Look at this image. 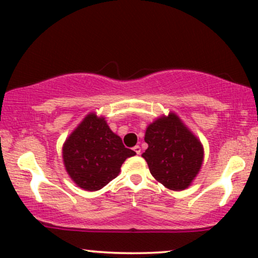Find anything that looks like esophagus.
Segmentation results:
<instances>
[{
  "mask_svg": "<svg viewBox=\"0 0 258 258\" xmlns=\"http://www.w3.org/2000/svg\"><path fill=\"white\" fill-rule=\"evenodd\" d=\"M133 150H135L137 155H140V153H142V149H140V146H139V145H136L135 148H133Z\"/></svg>",
  "mask_w": 258,
  "mask_h": 258,
  "instance_id": "34e87169",
  "label": "esophagus"
}]
</instances>
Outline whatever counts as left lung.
Wrapping results in <instances>:
<instances>
[{
	"instance_id": "obj_1",
	"label": "left lung",
	"mask_w": 258,
	"mask_h": 258,
	"mask_svg": "<svg viewBox=\"0 0 258 258\" xmlns=\"http://www.w3.org/2000/svg\"><path fill=\"white\" fill-rule=\"evenodd\" d=\"M149 148L143 153L150 172L171 190H183L200 170L204 149L174 113L152 122L145 133Z\"/></svg>"
}]
</instances>
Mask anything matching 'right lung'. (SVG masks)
<instances>
[{"label":"right lung","mask_w":258,"mask_h":258,"mask_svg":"<svg viewBox=\"0 0 258 258\" xmlns=\"http://www.w3.org/2000/svg\"><path fill=\"white\" fill-rule=\"evenodd\" d=\"M136 152L125 148L103 118L89 114L63 146L68 174L84 190H99L119 175L121 164Z\"/></svg>","instance_id":"right-lung-1"}]
</instances>
